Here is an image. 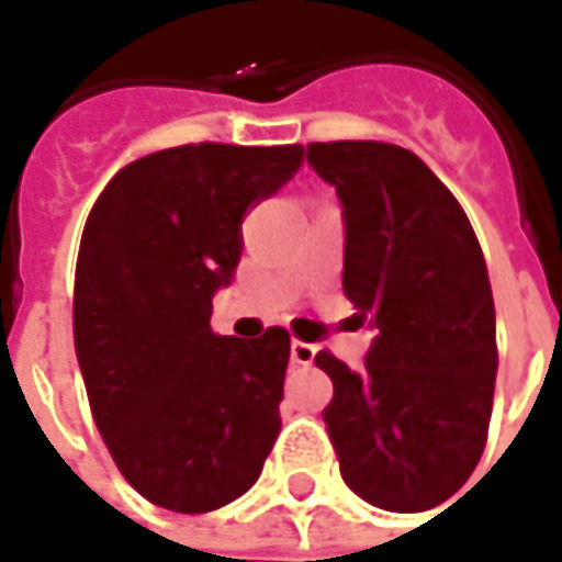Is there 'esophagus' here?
Returning <instances> with one entry per match:
<instances>
[{
  "instance_id": "esophagus-1",
  "label": "esophagus",
  "mask_w": 562,
  "mask_h": 562,
  "mask_svg": "<svg viewBox=\"0 0 562 562\" xmlns=\"http://www.w3.org/2000/svg\"><path fill=\"white\" fill-rule=\"evenodd\" d=\"M291 359L296 362V366H310V362L315 359V347L313 344H303V340H293Z\"/></svg>"
}]
</instances>
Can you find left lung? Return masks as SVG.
Here are the masks:
<instances>
[{
  "label": "left lung",
  "mask_w": 562,
  "mask_h": 562,
  "mask_svg": "<svg viewBox=\"0 0 562 562\" xmlns=\"http://www.w3.org/2000/svg\"><path fill=\"white\" fill-rule=\"evenodd\" d=\"M344 205V293L375 340L353 372L335 353L322 419L344 482L372 507L422 513L482 460L497 378L485 256L457 196L416 153L375 140L310 143Z\"/></svg>",
  "instance_id": "1"
}]
</instances>
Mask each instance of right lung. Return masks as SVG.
Wrapping results in <instances>:
<instances>
[{
	"label": "right lung",
	"mask_w": 562,
	"mask_h": 562,
	"mask_svg": "<svg viewBox=\"0 0 562 562\" xmlns=\"http://www.w3.org/2000/svg\"><path fill=\"white\" fill-rule=\"evenodd\" d=\"M303 146L187 143L124 165L87 215L75 350L99 435L149 504L209 513L259 479L281 431L291 335L212 331L240 225Z\"/></svg>",
	"instance_id": "obj_1"
}]
</instances>
